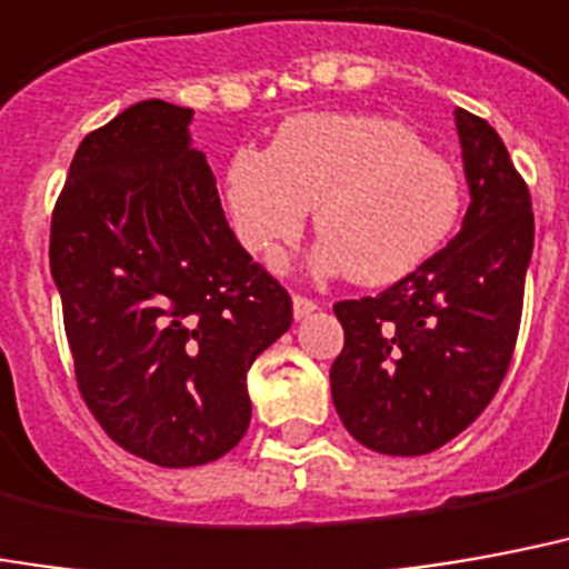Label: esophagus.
<instances>
[{
  "mask_svg": "<svg viewBox=\"0 0 569 569\" xmlns=\"http://www.w3.org/2000/svg\"><path fill=\"white\" fill-rule=\"evenodd\" d=\"M317 301L313 298H305V296H292V313H296V319H307L313 310H317Z\"/></svg>",
  "mask_w": 569,
  "mask_h": 569,
  "instance_id": "obj_1",
  "label": "esophagus"
}]
</instances>
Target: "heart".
Here are the masks:
<instances>
[{
    "mask_svg": "<svg viewBox=\"0 0 569 569\" xmlns=\"http://www.w3.org/2000/svg\"><path fill=\"white\" fill-rule=\"evenodd\" d=\"M226 204L243 247L264 262L296 241L317 208L322 243L310 264L382 286L443 247L461 217V178L391 117L307 113L277 132L271 150H234Z\"/></svg>",
    "mask_w": 569,
    "mask_h": 569,
    "instance_id": "b5f03b06",
    "label": "heart"
}]
</instances>
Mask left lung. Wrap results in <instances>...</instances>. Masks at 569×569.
I'll list each match as a JSON object with an SVG mask.
<instances>
[{
    "label": "left lung",
    "mask_w": 569,
    "mask_h": 569,
    "mask_svg": "<svg viewBox=\"0 0 569 569\" xmlns=\"http://www.w3.org/2000/svg\"><path fill=\"white\" fill-rule=\"evenodd\" d=\"M470 189L461 231L377 298L335 305L343 349L331 401L361 446L435 452L473 422L507 377L533 252L525 180L500 134L456 111Z\"/></svg>",
    "instance_id": "left-lung-1"
}]
</instances>
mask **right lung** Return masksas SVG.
I'll return each mask as SVG.
<instances>
[{
	"instance_id": "obj_1",
	"label": "right lung",
	"mask_w": 569,
	"mask_h": 569,
	"mask_svg": "<svg viewBox=\"0 0 569 569\" xmlns=\"http://www.w3.org/2000/svg\"><path fill=\"white\" fill-rule=\"evenodd\" d=\"M192 111L138 102L81 141L50 222L74 377L113 443L159 467L241 443L247 370L292 326L189 138Z\"/></svg>"
}]
</instances>
